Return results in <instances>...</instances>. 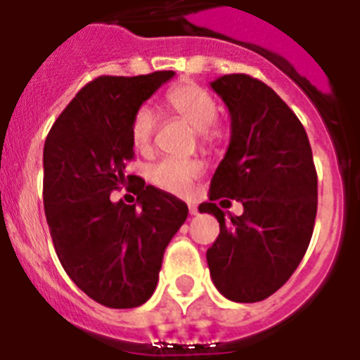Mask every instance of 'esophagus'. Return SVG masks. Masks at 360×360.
I'll list each match as a JSON object with an SVG mask.
<instances>
[{
	"instance_id": "34e87169",
	"label": "esophagus",
	"mask_w": 360,
	"mask_h": 360,
	"mask_svg": "<svg viewBox=\"0 0 360 360\" xmlns=\"http://www.w3.org/2000/svg\"><path fill=\"white\" fill-rule=\"evenodd\" d=\"M188 212H190V214H192V215H195V214H198V205H193V202H190V205H188Z\"/></svg>"
}]
</instances>
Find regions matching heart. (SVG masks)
<instances>
[{"mask_svg": "<svg viewBox=\"0 0 360 360\" xmlns=\"http://www.w3.org/2000/svg\"><path fill=\"white\" fill-rule=\"evenodd\" d=\"M168 110L183 121L192 124L198 134V141L202 148L214 141V124L217 120L219 106L210 92L193 83H184L170 89L165 96ZM158 117L150 106L143 105L134 112L130 123V137L137 150H146L152 143ZM202 174V165L198 159L167 158L159 161L150 170V179L155 186L167 192L184 195L192 188V183Z\"/></svg>", "mask_w": 360, "mask_h": 360, "instance_id": "heart-1", "label": "heart"}]
</instances>
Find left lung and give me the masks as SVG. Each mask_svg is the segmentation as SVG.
Wrapping results in <instances>:
<instances>
[{
  "instance_id": "left-lung-1",
  "label": "left lung",
  "mask_w": 360,
  "mask_h": 360,
  "mask_svg": "<svg viewBox=\"0 0 360 360\" xmlns=\"http://www.w3.org/2000/svg\"><path fill=\"white\" fill-rule=\"evenodd\" d=\"M230 112L232 136L199 206L219 221L206 252L215 288L236 302L275 293L304 257L317 215V172L306 130L262 81L226 74L212 81ZM236 198L243 214L224 219L213 202ZM226 201V199H224Z\"/></svg>"
}]
</instances>
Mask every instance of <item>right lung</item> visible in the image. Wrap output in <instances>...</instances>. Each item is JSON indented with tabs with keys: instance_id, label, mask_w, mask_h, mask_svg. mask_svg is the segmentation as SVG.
Masks as SVG:
<instances>
[{
	"instance_id": "1",
	"label": "right lung",
	"mask_w": 360,
	"mask_h": 360,
	"mask_svg": "<svg viewBox=\"0 0 360 360\" xmlns=\"http://www.w3.org/2000/svg\"><path fill=\"white\" fill-rule=\"evenodd\" d=\"M170 77L101 76L67 105L43 148V205L61 266L76 286L106 308H136L158 286L162 255L188 206L137 176L130 123L134 112ZM123 186L134 205L111 201Z\"/></svg>"
}]
</instances>
